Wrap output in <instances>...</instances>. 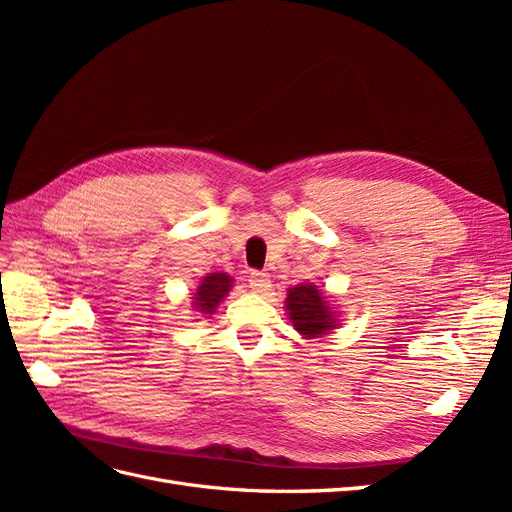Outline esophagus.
I'll return each mask as SVG.
<instances>
[{
	"instance_id": "obj_1",
	"label": "esophagus",
	"mask_w": 512,
	"mask_h": 512,
	"mask_svg": "<svg viewBox=\"0 0 512 512\" xmlns=\"http://www.w3.org/2000/svg\"><path fill=\"white\" fill-rule=\"evenodd\" d=\"M247 282H250V288L256 290V292H265L271 286L269 275L262 273V271H252L250 273V280H247Z\"/></svg>"
}]
</instances>
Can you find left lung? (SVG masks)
Instances as JSON below:
<instances>
[{
	"instance_id": "8db88e82",
	"label": "left lung",
	"mask_w": 512,
	"mask_h": 512,
	"mask_svg": "<svg viewBox=\"0 0 512 512\" xmlns=\"http://www.w3.org/2000/svg\"><path fill=\"white\" fill-rule=\"evenodd\" d=\"M286 312L305 339H314L331 333L337 327V318L329 297L314 284H299L288 290Z\"/></svg>"
}]
</instances>
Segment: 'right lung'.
Listing matches in <instances>:
<instances>
[{"label": "right lung", "mask_w": 512, "mask_h": 512, "mask_svg": "<svg viewBox=\"0 0 512 512\" xmlns=\"http://www.w3.org/2000/svg\"><path fill=\"white\" fill-rule=\"evenodd\" d=\"M232 288V277L226 273H209L200 280L194 297H192V307L196 312L211 316L218 305L224 301L226 294Z\"/></svg>", "instance_id": "add662e5"}]
</instances>
